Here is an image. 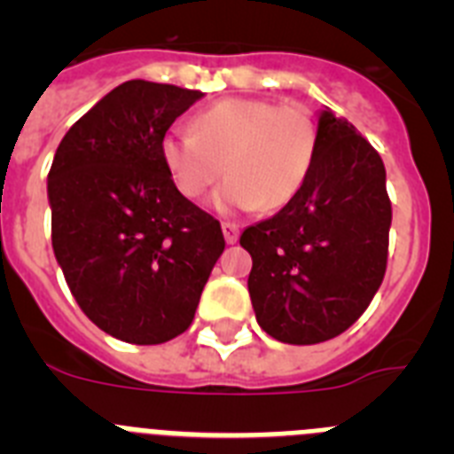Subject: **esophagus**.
<instances>
[{
    "label": "esophagus",
    "mask_w": 454,
    "mask_h": 454,
    "mask_svg": "<svg viewBox=\"0 0 454 454\" xmlns=\"http://www.w3.org/2000/svg\"><path fill=\"white\" fill-rule=\"evenodd\" d=\"M223 234H224V240L230 243V246H234L236 240H239V224L236 223H223Z\"/></svg>",
    "instance_id": "1"
}]
</instances>
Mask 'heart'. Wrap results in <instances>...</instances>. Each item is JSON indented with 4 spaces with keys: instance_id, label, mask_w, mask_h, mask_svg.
Segmentation results:
<instances>
[{
    "instance_id": "b5f03b06",
    "label": "heart",
    "mask_w": 454,
    "mask_h": 454,
    "mask_svg": "<svg viewBox=\"0 0 454 454\" xmlns=\"http://www.w3.org/2000/svg\"><path fill=\"white\" fill-rule=\"evenodd\" d=\"M316 150L314 114L263 98L220 99L192 118V134L170 129L161 138V159L184 198H202L224 170L230 179L215 198L223 208L286 207L302 191Z\"/></svg>"
}]
</instances>
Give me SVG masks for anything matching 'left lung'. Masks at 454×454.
I'll return each mask as SVG.
<instances>
[{"label":"left lung","mask_w":454,"mask_h":454,"mask_svg":"<svg viewBox=\"0 0 454 454\" xmlns=\"http://www.w3.org/2000/svg\"><path fill=\"white\" fill-rule=\"evenodd\" d=\"M388 227L382 156L348 120L323 111L302 191L240 234L252 256L247 288L262 330L293 346L343 334L382 284Z\"/></svg>","instance_id":"8db88e82"}]
</instances>
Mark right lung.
Returning <instances> with one entry per match:
<instances>
[{
	"instance_id": "add662e5",
	"label": "right lung",
	"mask_w": 454,
	"mask_h": 454,
	"mask_svg": "<svg viewBox=\"0 0 454 454\" xmlns=\"http://www.w3.org/2000/svg\"><path fill=\"white\" fill-rule=\"evenodd\" d=\"M202 92L134 79L72 124L47 175L51 247L99 330L156 346L191 327L224 250L220 223L186 200L161 138Z\"/></svg>"
}]
</instances>
